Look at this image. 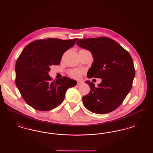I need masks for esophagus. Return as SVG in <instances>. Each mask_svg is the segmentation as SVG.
I'll use <instances>...</instances> for the list:
<instances>
[{"label": "esophagus", "mask_w": 153, "mask_h": 153, "mask_svg": "<svg viewBox=\"0 0 153 153\" xmlns=\"http://www.w3.org/2000/svg\"><path fill=\"white\" fill-rule=\"evenodd\" d=\"M82 83H83V82H82V81H77V84L78 85H81Z\"/></svg>", "instance_id": "esophagus-1"}]
</instances>
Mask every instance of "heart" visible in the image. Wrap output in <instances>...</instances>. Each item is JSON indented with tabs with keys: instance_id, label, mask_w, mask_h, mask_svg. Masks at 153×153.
I'll return each mask as SVG.
<instances>
[{
	"instance_id": "b5f03b06",
	"label": "heart",
	"mask_w": 153,
	"mask_h": 153,
	"mask_svg": "<svg viewBox=\"0 0 153 153\" xmlns=\"http://www.w3.org/2000/svg\"><path fill=\"white\" fill-rule=\"evenodd\" d=\"M82 73V71L77 70V69H72L68 72V74L71 77H72L74 79H80V77H81Z\"/></svg>"
}]
</instances>
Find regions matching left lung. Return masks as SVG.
<instances>
[{
  "instance_id": "obj_1",
  "label": "left lung",
  "mask_w": 153,
  "mask_h": 153,
  "mask_svg": "<svg viewBox=\"0 0 153 153\" xmlns=\"http://www.w3.org/2000/svg\"><path fill=\"white\" fill-rule=\"evenodd\" d=\"M76 44L91 51L94 58L88 77L102 80L97 87L90 81H85L90 91L82 97L84 106L99 114L114 111L123 102L132 86L135 71L130 54L107 37L81 39Z\"/></svg>"
}]
</instances>
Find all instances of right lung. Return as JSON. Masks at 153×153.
Wrapping results in <instances>:
<instances>
[{"instance_id": "obj_1", "label": "right lung", "mask_w": 153, "mask_h": 153, "mask_svg": "<svg viewBox=\"0 0 153 153\" xmlns=\"http://www.w3.org/2000/svg\"><path fill=\"white\" fill-rule=\"evenodd\" d=\"M77 39H38L22 51L15 64V84L25 101L34 109L55 108L64 100L68 89L76 85V81L65 76L53 81L48 72L51 66L59 64L64 53Z\"/></svg>"}]
</instances>
